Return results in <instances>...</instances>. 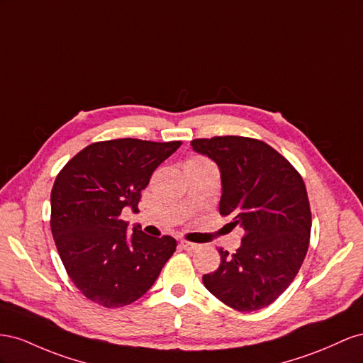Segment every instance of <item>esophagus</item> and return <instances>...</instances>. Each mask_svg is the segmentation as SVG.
Returning <instances> with one entry per match:
<instances>
[{
	"mask_svg": "<svg viewBox=\"0 0 363 363\" xmlns=\"http://www.w3.org/2000/svg\"><path fill=\"white\" fill-rule=\"evenodd\" d=\"M181 247L185 251L193 252V251H198L201 245H196V243H191V242H187V240H181Z\"/></svg>",
	"mask_w": 363,
	"mask_h": 363,
	"instance_id": "34e87169",
	"label": "esophagus"
}]
</instances>
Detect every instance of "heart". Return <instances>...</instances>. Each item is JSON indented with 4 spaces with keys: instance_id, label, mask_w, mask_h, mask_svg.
Here are the masks:
<instances>
[{
    "instance_id": "b5f03b06",
    "label": "heart",
    "mask_w": 363,
    "mask_h": 363,
    "mask_svg": "<svg viewBox=\"0 0 363 363\" xmlns=\"http://www.w3.org/2000/svg\"><path fill=\"white\" fill-rule=\"evenodd\" d=\"M189 162H210V161L203 157H193Z\"/></svg>"
}]
</instances>
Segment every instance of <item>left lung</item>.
<instances>
[{
	"label": "left lung",
	"instance_id": "left-lung-1",
	"mask_svg": "<svg viewBox=\"0 0 363 363\" xmlns=\"http://www.w3.org/2000/svg\"><path fill=\"white\" fill-rule=\"evenodd\" d=\"M222 176L219 211L245 230L233 255L219 247L220 266L205 287L239 312L272 304L295 279L310 242L312 211L301 174L264 141L225 135L191 141Z\"/></svg>",
	"mask_w": 363,
	"mask_h": 363
}]
</instances>
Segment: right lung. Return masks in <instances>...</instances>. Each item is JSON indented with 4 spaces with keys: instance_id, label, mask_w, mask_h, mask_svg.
<instances>
[{
    "instance_id": "right-lung-1",
    "label": "right lung",
    "mask_w": 363,
    "mask_h": 363,
    "mask_svg": "<svg viewBox=\"0 0 363 363\" xmlns=\"http://www.w3.org/2000/svg\"><path fill=\"white\" fill-rule=\"evenodd\" d=\"M181 141L118 138L92 143L56 176L50 226L71 281L92 303L129 306L146 294L176 251L170 235H129L124 206L138 211L141 190Z\"/></svg>"
}]
</instances>
